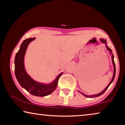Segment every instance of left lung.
Instances as JSON below:
<instances>
[{"mask_svg": "<svg viewBox=\"0 0 125 125\" xmlns=\"http://www.w3.org/2000/svg\"><path fill=\"white\" fill-rule=\"evenodd\" d=\"M100 41L103 42V43H104V44H105V46H106V47L107 50L109 51L110 52V54L111 55V59H112V62H113V65H114V74H113V78H112L111 80L110 81V82L109 84H108V85H107L106 87V88L104 90L103 92H101V93H99V94H96V95H86L83 94V93L80 92L79 91V92H80V93H81L82 94H83L84 96H85V97H86V98H95V97H98V96H99L103 94L105 92V91L107 89V88H109V86L110 85V84L113 83V82L114 81V78H115V74H116V67H115V62H114V55L112 53V50L111 48H110L108 46H107V45H106V43L107 42L104 39H100Z\"/></svg>", "mask_w": 125, "mask_h": 125, "instance_id": "obj_1", "label": "left lung"}]
</instances>
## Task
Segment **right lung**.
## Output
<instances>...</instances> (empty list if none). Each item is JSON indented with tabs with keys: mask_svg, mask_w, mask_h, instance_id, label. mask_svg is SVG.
Listing matches in <instances>:
<instances>
[{
	"mask_svg": "<svg viewBox=\"0 0 125 125\" xmlns=\"http://www.w3.org/2000/svg\"><path fill=\"white\" fill-rule=\"evenodd\" d=\"M35 39L30 38L25 40L15 57V74L20 85L31 94L37 96H45L50 94L56 89L58 79L63 73H60L53 82L48 84L39 83L27 74L24 67V57L29 43Z\"/></svg>",
	"mask_w": 125,
	"mask_h": 125,
	"instance_id": "1",
	"label": "right lung"
}]
</instances>
